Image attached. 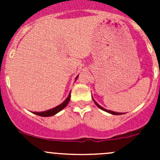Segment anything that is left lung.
<instances>
[{
  "label": "left lung",
  "mask_w": 160,
  "mask_h": 160,
  "mask_svg": "<svg viewBox=\"0 0 160 160\" xmlns=\"http://www.w3.org/2000/svg\"><path fill=\"white\" fill-rule=\"evenodd\" d=\"M93 101H94L95 104H96V105L98 106V107L99 108H101V110L106 111V112H108V113H110V114H115V115H119V114H122V113H118V112H114V111H109V110H106L105 108H102V107H101V106H100L99 104H98V103H97L96 101H94V100H93Z\"/></svg>",
  "instance_id": "1"
}]
</instances>
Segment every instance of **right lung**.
I'll use <instances>...</instances> for the list:
<instances>
[{
  "label": "right lung",
  "mask_w": 160,
  "mask_h": 160,
  "mask_svg": "<svg viewBox=\"0 0 160 160\" xmlns=\"http://www.w3.org/2000/svg\"><path fill=\"white\" fill-rule=\"evenodd\" d=\"M77 77H78V76L76 77V80L77 79ZM70 94H69L68 98H67V99H66L65 101L62 103V104H59V106H57V107L54 108H52V109H50V110L42 111V112H33V113L35 114H37V115L42 116V117H49V116H52V115H54V114H57L58 112H59L60 111H62L64 108L67 107V105L68 104L69 101H70Z\"/></svg>",
  "instance_id": "1"
}]
</instances>
